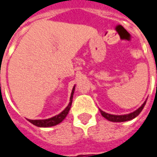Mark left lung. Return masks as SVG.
Segmentation results:
<instances>
[{
    "label": "left lung",
    "instance_id": "8db88e82",
    "mask_svg": "<svg viewBox=\"0 0 157 157\" xmlns=\"http://www.w3.org/2000/svg\"><path fill=\"white\" fill-rule=\"evenodd\" d=\"M145 103H146V100H145V102H144L137 110H135V112L130 113H128V114H124V115H114V114H110V113H108L103 112L101 109H99V110H100V112H101V114L102 115V117L105 118L106 119H108L109 121L125 122L128 121V120H131L133 118H135V117H137V116L140 113V112L142 111V109H144Z\"/></svg>",
    "mask_w": 157,
    "mask_h": 157
}]
</instances>
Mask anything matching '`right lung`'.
I'll list each match as a JSON object with an SVG mask.
<instances>
[{"mask_svg": "<svg viewBox=\"0 0 157 157\" xmlns=\"http://www.w3.org/2000/svg\"><path fill=\"white\" fill-rule=\"evenodd\" d=\"M75 86H74V87L72 89L71 94V98H70V102H69L68 106L65 108L60 113H59L58 115H55L52 118H47V119H35V120H32V119H29V121L30 123H32L33 124H34L35 126L38 127H44V128H47V127H52L55 125L59 124V123H61L65 117L68 114L69 111L71 109L72 103V98H73V94H74V91H75Z\"/></svg>", "mask_w": 157, "mask_h": 157, "instance_id": "1", "label": "right lung"}]
</instances>
